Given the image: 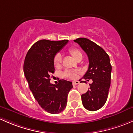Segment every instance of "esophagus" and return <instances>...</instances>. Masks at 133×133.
Listing matches in <instances>:
<instances>
[{"label":"esophagus","instance_id":"1","mask_svg":"<svg viewBox=\"0 0 133 133\" xmlns=\"http://www.w3.org/2000/svg\"><path fill=\"white\" fill-rule=\"evenodd\" d=\"M79 84V81H74L73 83H72V84H73V86H76L77 85V84Z\"/></svg>","mask_w":133,"mask_h":133}]
</instances>
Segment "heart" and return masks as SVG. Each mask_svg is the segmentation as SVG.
I'll use <instances>...</instances> for the list:
<instances>
[{"label": "heart", "mask_w": 133, "mask_h": 133, "mask_svg": "<svg viewBox=\"0 0 133 133\" xmlns=\"http://www.w3.org/2000/svg\"><path fill=\"white\" fill-rule=\"evenodd\" d=\"M68 52L70 54L74 57L75 59L77 60L79 57H83L82 53L80 50L77 48H70L68 49ZM61 62H62V56L59 53H57L55 55L54 58V63L56 66H59L61 65ZM79 72L76 71V72H72V71H66L63 73V76L67 79H77L78 76Z\"/></svg>", "instance_id": "1"}]
</instances>
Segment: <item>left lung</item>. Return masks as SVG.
<instances>
[{
    "label": "left lung",
    "instance_id": "left-lung-1",
    "mask_svg": "<svg viewBox=\"0 0 133 133\" xmlns=\"http://www.w3.org/2000/svg\"><path fill=\"white\" fill-rule=\"evenodd\" d=\"M74 42L88 57V69L83 78L93 81L90 89L81 95L83 105L88 110L97 111L106 103L110 88L111 65L109 57L102 47L87 38H79Z\"/></svg>",
    "mask_w": 133,
    "mask_h": 133
}]
</instances>
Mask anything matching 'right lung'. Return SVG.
Returning <instances> with one entry per match:
<instances>
[{"mask_svg": "<svg viewBox=\"0 0 133 133\" xmlns=\"http://www.w3.org/2000/svg\"><path fill=\"white\" fill-rule=\"evenodd\" d=\"M68 42L38 41L28 50L24 61V72L30 90L39 106L51 114L65 109L68 92L73 88L72 82L64 79L57 84L50 83V75L55 70L54 56Z\"/></svg>", "mask_w": 133, "mask_h": 133, "instance_id": "add662e5", "label": "right lung"}]
</instances>
